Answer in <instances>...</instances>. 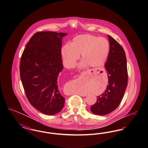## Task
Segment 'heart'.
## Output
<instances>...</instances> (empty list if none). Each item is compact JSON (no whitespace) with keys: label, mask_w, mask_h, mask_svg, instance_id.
<instances>
[{"label":"heart","mask_w":148,"mask_h":148,"mask_svg":"<svg viewBox=\"0 0 148 148\" xmlns=\"http://www.w3.org/2000/svg\"><path fill=\"white\" fill-rule=\"evenodd\" d=\"M110 48V43L106 38L83 34L74 37L70 45H64L61 53L63 63L68 68L75 66L80 55L83 66L98 68L107 61Z\"/></svg>","instance_id":"obj_1"}]
</instances>
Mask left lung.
<instances>
[{
	"instance_id": "obj_1",
	"label": "left lung",
	"mask_w": 148,
	"mask_h": 148,
	"mask_svg": "<svg viewBox=\"0 0 148 148\" xmlns=\"http://www.w3.org/2000/svg\"><path fill=\"white\" fill-rule=\"evenodd\" d=\"M110 53L105 67L108 73V84L103 94L90 107L97 115L103 116L113 112L118 107L127 85V61L124 50L111 36L108 35Z\"/></svg>"
}]
</instances>
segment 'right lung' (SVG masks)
Segmentation results:
<instances>
[{"label":"right lung","instance_id":"right-lung-1","mask_svg":"<svg viewBox=\"0 0 148 148\" xmlns=\"http://www.w3.org/2000/svg\"><path fill=\"white\" fill-rule=\"evenodd\" d=\"M67 35L36 32L27 42L21 59L20 76L27 98L45 114L54 115L64 107L65 99L59 92L58 80L63 68L62 40Z\"/></svg>","mask_w":148,"mask_h":148}]
</instances>
